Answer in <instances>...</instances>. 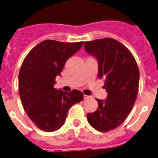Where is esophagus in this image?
Segmentation results:
<instances>
[{"label":"esophagus","instance_id":"34e87169","mask_svg":"<svg viewBox=\"0 0 158 158\" xmlns=\"http://www.w3.org/2000/svg\"><path fill=\"white\" fill-rule=\"evenodd\" d=\"M89 97H89V96H88V95H85V94L83 95V98H84V99H85V100L88 99Z\"/></svg>","mask_w":158,"mask_h":158}]
</instances>
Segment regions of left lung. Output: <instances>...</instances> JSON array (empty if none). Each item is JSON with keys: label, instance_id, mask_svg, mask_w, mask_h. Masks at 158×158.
<instances>
[{"label": "left lung", "instance_id": "8db88e82", "mask_svg": "<svg viewBox=\"0 0 158 158\" xmlns=\"http://www.w3.org/2000/svg\"><path fill=\"white\" fill-rule=\"evenodd\" d=\"M84 48L98 60V78H104L108 93L105 101L97 99L98 108L87 118L96 130L107 132L121 125L132 110L139 90V68L130 50L112 38L86 41Z\"/></svg>", "mask_w": 158, "mask_h": 158}]
</instances>
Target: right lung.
I'll return each instance as SVG.
<instances>
[{
	"instance_id": "1",
	"label": "right lung",
	"mask_w": 158,
	"mask_h": 158,
	"mask_svg": "<svg viewBox=\"0 0 158 158\" xmlns=\"http://www.w3.org/2000/svg\"><path fill=\"white\" fill-rule=\"evenodd\" d=\"M83 44L46 40L35 46L22 64L19 75L22 104L31 120L44 131L58 130L65 123L69 109L83 101L80 91L66 92L53 87L66 60Z\"/></svg>"
}]
</instances>
